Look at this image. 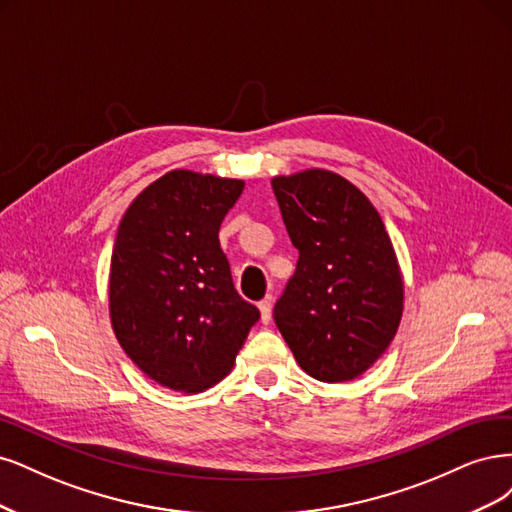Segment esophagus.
<instances>
[{
	"label": "esophagus",
	"mask_w": 512,
	"mask_h": 512,
	"mask_svg": "<svg viewBox=\"0 0 512 512\" xmlns=\"http://www.w3.org/2000/svg\"><path fill=\"white\" fill-rule=\"evenodd\" d=\"M272 304H274V298H272V295H268V298H263V300L259 302L261 323H270V319H272Z\"/></svg>",
	"instance_id": "esophagus-1"
}]
</instances>
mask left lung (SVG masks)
Instances as JSON below:
<instances>
[{
    "label": "left lung",
    "instance_id": "obj_1",
    "mask_svg": "<svg viewBox=\"0 0 512 512\" xmlns=\"http://www.w3.org/2000/svg\"><path fill=\"white\" fill-rule=\"evenodd\" d=\"M272 189L300 251L274 321L306 374L353 381L387 351L404 310L385 223L364 193L329 170L274 176Z\"/></svg>",
    "mask_w": 512,
    "mask_h": 512
}]
</instances>
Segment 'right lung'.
<instances>
[{"label": "right lung", "mask_w": 512, "mask_h": 512, "mask_svg": "<svg viewBox=\"0 0 512 512\" xmlns=\"http://www.w3.org/2000/svg\"><path fill=\"white\" fill-rule=\"evenodd\" d=\"M244 180L172 170L123 214L110 259V321L127 357L155 383L217 385L259 310L234 289L219 227Z\"/></svg>", "instance_id": "add662e5"}]
</instances>
